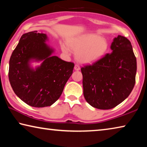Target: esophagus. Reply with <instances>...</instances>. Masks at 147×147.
Returning a JSON list of instances; mask_svg holds the SVG:
<instances>
[{
  "label": "esophagus",
  "mask_w": 147,
  "mask_h": 147,
  "mask_svg": "<svg viewBox=\"0 0 147 147\" xmlns=\"http://www.w3.org/2000/svg\"><path fill=\"white\" fill-rule=\"evenodd\" d=\"M74 69H75L76 71H78L80 69V67L78 64H76L75 65H74Z\"/></svg>",
  "instance_id": "obj_1"
}]
</instances>
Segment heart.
Masks as SVG:
<instances>
[{"label": "heart", "mask_w": 147, "mask_h": 147, "mask_svg": "<svg viewBox=\"0 0 147 147\" xmlns=\"http://www.w3.org/2000/svg\"><path fill=\"white\" fill-rule=\"evenodd\" d=\"M69 46L76 53L78 61L84 63H91L99 60L104 56L108 50L106 39L95 34H86L71 39ZM65 53L69 54L67 46H62Z\"/></svg>", "instance_id": "obj_1"}]
</instances>
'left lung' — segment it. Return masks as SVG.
Instances as JSON below:
<instances>
[{
	"mask_svg": "<svg viewBox=\"0 0 147 147\" xmlns=\"http://www.w3.org/2000/svg\"><path fill=\"white\" fill-rule=\"evenodd\" d=\"M112 52L81 68L84 96L91 106L100 109L115 108L128 97L136 83V58L130 41L118 36Z\"/></svg>",
	"mask_w": 147,
	"mask_h": 147,
	"instance_id": "1",
	"label": "left lung"
}]
</instances>
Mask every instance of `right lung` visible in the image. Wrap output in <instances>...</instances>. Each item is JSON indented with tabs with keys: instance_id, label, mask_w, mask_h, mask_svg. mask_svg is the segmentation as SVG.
<instances>
[{
	"instance_id": "obj_1",
	"label": "right lung",
	"mask_w": 147,
	"mask_h": 147,
	"mask_svg": "<svg viewBox=\"0 0 147 147\" xmlns=\"http://www.w3.org/2000/svg\"><path fill=\"white\" fill-rule=\"evenodd\" d=\"M47 36L38 31L23 34L9 59L8 77L14 93L28 105L43 108L53 104L61 96L74 67L73 62L51 54L45 44ZM43 60L35 70L29 61Z\"/></svg>"
}]
</instances>
